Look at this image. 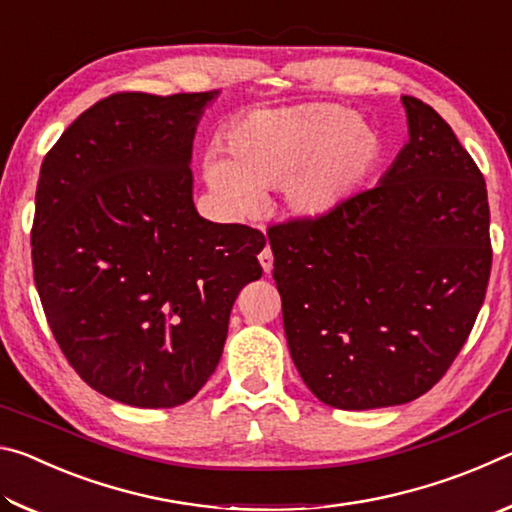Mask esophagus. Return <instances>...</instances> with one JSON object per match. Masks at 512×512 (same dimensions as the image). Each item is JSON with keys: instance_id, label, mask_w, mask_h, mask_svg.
I'll use <instances>...</instances> for the list:
<instances>
[{"instance_id": "esophagus-1", "label": "esophagus", "mask_w": 512, "mask_h": 512, "mask_svg": "<svg viewBox=\"0 0 512 512\" xmlns=\"http://www.w3.org/2000/svg\"><path fill=\"white\" fill-rule=\"evenodd\" d=\"M259 264H262L264 273H271L273 271V253H271V248H264L262 253H259Z\"/></svg>"}]
</instances>
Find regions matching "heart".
Masks as SVG:
<instances>
[{
	"label": "heart",
	"mask_w": 512,
	"mask_h": 512,
	"mask_svg": "<svg viewBox=\"0 0 512 512\" xmlns=\"http://www.w3.org/2000/svg\"><path fill=\"white\" fill-rule=\"evenodd\" d=\"M223 151L207 153L203 176L232 214H250L259 189L282 185L293 219H320L359 192L384 158V140L366 119L332 103L255 110L235 121Z\"/></svg>",
	"instance_id": "heart-1"
}]
</instances>
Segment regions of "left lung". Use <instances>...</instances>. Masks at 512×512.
<instances>
[{"instance_id":"left-lung-1","label":"left lung","mask_w":512,"mask_h":512,"mask_svg":"<svg viewBox=\"0 0 512 512\" xmlns=\"http://www.w3.org/2000/svg\"><path fill=\"white\" fill-rule=\"evenodd\" d=\"M409 142L379 185L268 230L291 359L320 402L366 411L438 384L490 280V207L447 121L402 97Z\"/></svg>"}]
</instances>
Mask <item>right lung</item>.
Masks as SVG:
<instances>
[{
	"label": "right lung",
	"instance_id": "obj_1",
	"mask_svg": "<svg viewBox=\"0 0 512 512\" xmlns=\"http://www.w3.org/2000/svg\"><path fill=\"white\" fill-rule=\"evenodd\" d=\"M216 97L110 94L40 167L31 257L47 323L85 384L137 409L201 391L239 291L262 277V232L194 207V135Z\"/></svg>",
	"mask_w": 512,
	"mask_h": 512
}]
</instances>
